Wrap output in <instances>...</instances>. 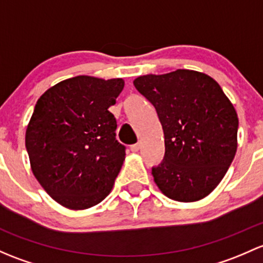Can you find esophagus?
I'll return each mask as SVG.
<instances>
[{
  "label": "esophagus",
  "instance_id": "esophagus-1",
  "mask_svg": "<svg viewBox=\"0 0 263 263\" xmlns=\"http://www.w3.org/2000/svg\"><path fill=\"white\" fill-rule=\"evenodd\" d=\"M140 147H141V143L140 142L135 143V145L131 146V151H132V153H137V151L140 150Z\"/></svg>",
  "mask_w": 263,
  "mask_h": 263
}]
</instances>
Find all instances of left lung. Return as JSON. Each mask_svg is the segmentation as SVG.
Instances as JSON below:
<instances>
[{
  "label": "left lung",
  "mask_w": 263,
  "mask_h": 263,
  "mask_svg": "<svg viewBox=\"0 0 263 263\" xmlns=\"http://www.w3.org/2000/svg\"><path fill=\"white\" fill-rule=\"evenodd\" d=\"M134 85L155 107L164 129V160L153 167L159 189L184 203L205 198L236 155L233 104L214 79L187 69L139 77Z\"/></svg>",
  "instance_id": "obj_1"
}]
</instances>
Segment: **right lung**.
I'll return each mask as SVG.
<instances>
[{
	"label": "right lung",
	"instance_id": "right-lung-1",
	"mask_svg": "<svg viewBox=\"0 0 263 263\" xmlns=\"http://www.w3.org/2000/svg\"><path fill=\"white\" fill-rule=\"evenodd\" d=\"M123 87L121 78L78 76L37 99L25 145L35 178L65 208H90L112 190L126 147L116 140L108 108Z\"/></svg>",
	"mask_w": 263,
	"mask_h": 263
}]
</instances>
